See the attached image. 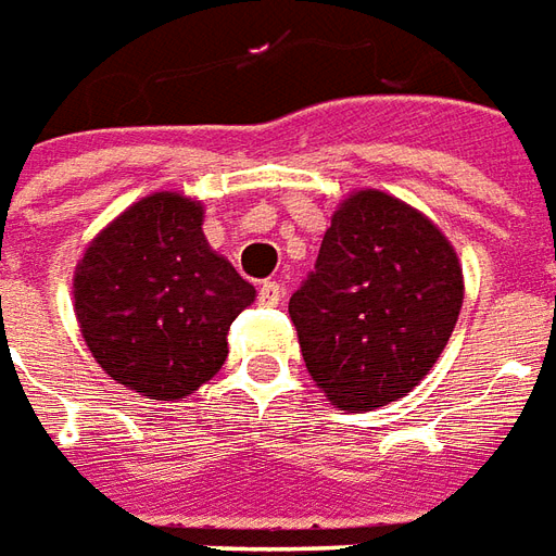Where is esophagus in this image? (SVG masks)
I'll use <instances>...</instances> for the list:
<instances>
[{"instance_id": "obj_1", "label": "esophagus", "mask_w": 556, "mask_h": 556, "mask_svg": "<svg viewBox=\"0 0 556 556\" xmlns=\"http://www.w3.org/2000/svg\"><path fill=\"white\" fill-rule=\"evenodd\" d=\"M260 305H266V308H278L281 302H285V287L278 285V281H263L257 290Z\"/></svg>"}]
</instances>
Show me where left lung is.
Returning a JSON list of instances; mask_svg holds the SVG:
<instances>
[{
	"label": "left lung",
	"instance_id": "obj_1",
	"mask_svg": "<svg viewBox=\"0 0 556 556\" xmlns=\"http://www.w3.org/2000/svg\"><path fill=\"white\" fill-rule=\"evenodd\" d=\"M460 299L446 236L395 197L359 191L334 212L290 317L314 383L356 413L395 401L434 368Z\"/></svg>",
	"mask_w": 556,
	"mask_h": 556
}]
</instances>
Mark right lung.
Listing matches in <instances>:
<instances>
[{"label":"right lung","mask_w":556,"mask_h":556,"mask_svg":"<svg viewBox=\"0 0 556 556\" xmlns=\"http://www.w3.org/2000/svg\"><path fill=\"white\" fill-rule=\"evenodd\" d=\"M254 287L208 248L203 206L179 194L143 197L83 254L74 311L96 362L116 383L176 401L227 359L230 323Z\"/></svg>","instance_id":"1"}]
</instances>
